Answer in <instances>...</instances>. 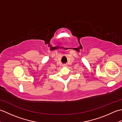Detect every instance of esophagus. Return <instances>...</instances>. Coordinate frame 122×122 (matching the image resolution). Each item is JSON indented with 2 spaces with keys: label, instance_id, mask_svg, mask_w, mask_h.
<instances>
[{
  "label": "esophagus",
  "instance_id": "34e87169",
  "mask_svg": "<svg viewBox=\"0 0 122 122\" xmlns=\"http://www.w3.org/2000/svg\"><path fill=\"white\" fill-rule=\"evenodd\" d=\"M63 66H66V64H63Z\"/></svg>",
  "mask_w": 122,
  "mask_h": 122
}]
</instances>
